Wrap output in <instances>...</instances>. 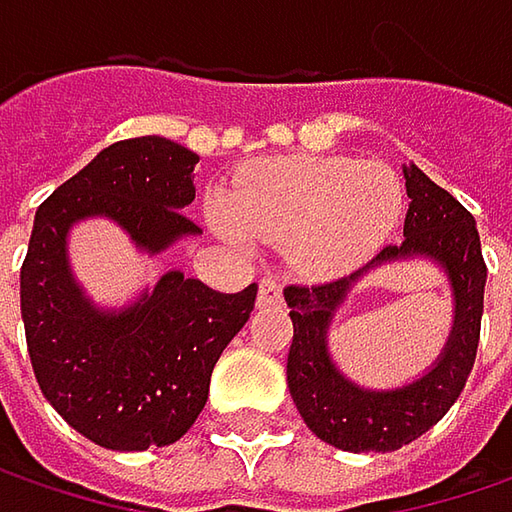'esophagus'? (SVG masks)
I'll list each match as a JSON object with an SVG mask.
<instances>
[{"mask_svg":"<svg viewBox=\"0 0 512 512\" xmlns=\"http://www.w3.org/2000/svg\"><path fill=\"white\" fill-rule=\"evenodd\" d=\"M270 305H282V285L273 279V276H265L259 282V307Z\"/></svg>","mask_w":512,"mask_h":512,"instance_id":"obj_1","label":"esophagus"}]
</instances>
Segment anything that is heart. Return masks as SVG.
Here are the masks:
<instances>
[{
  "mask_svg": "<svg viewBox=\"0 0 512 512\" xmlns=\"http://www.w3.org/2000/svg\"><path fill=\"white\" fill-rule=\"evenodd\" d=\"M402 210V182L382 162L279 156L236 182L219 225L236 239L287 242L305 273L336 279L390 239Z\"/></svg>",
  "mask_w": 512,
  "mask_h": 512,
  "instance_id": "obj_1",
  "label": "heart"
}]
</instances>
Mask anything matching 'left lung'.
Here are the masks:
<instances>
[{
  "mask_svg": "<svg viewBox=\"0 0 512 512\" xmlns=\"http://www.w3.org/2000/svg\"><path fill=\"white\" fill-rule=\"evenodd\" d=\"M404 187L410 207L402 245L382 247L370 265L342 279L285 287L293 319L287 353L290 396L322 442L350 453H390L427 433L464 390L482 333L487 265L470 210L416 165L404 168ZM407 255H427L445 267L457 302L454 330L443 356L422 380L396 391H364L335 370L326 353V327L346 290L370 266Z\"/></svg>",
  "mask_w": 512,
  "mask_h": 512,
  "instance_id": "left-lung-1",
  "label": "left lung"
}]
</instances>
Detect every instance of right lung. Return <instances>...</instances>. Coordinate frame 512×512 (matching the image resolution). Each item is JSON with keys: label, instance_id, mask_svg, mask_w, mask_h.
<instances>
[{"label": "right lung", "instance_id": "right-lung-1", "mask_svg": "<svg viewBox=\"0 0 512 512\" xmlns=\"http://www.w3.org/2000/svg\"><path fill=\"white\" fill-rule=\"evenodd\" d=\"M199 156L162 136L105 148L36 210L22 262V322L45 399L108 450L179 442L199 419L210 373L256 305V282L219 293L170 270L125 310H99L73 282L68 230L108 216L148 253L202 233L182 213L196 199Z\"/></svg>", "mask_w": 512, "mask_h": 512}]
</instances>
